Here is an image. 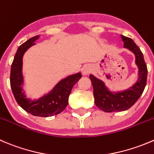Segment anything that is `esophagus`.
<instances>
[{
    "label": "esophagus",
    "instance_id": "esophagus-1",
    "mask_svg": "<svg viewBox=\"0 0 154 154\" xmlns=\"http://www.w3.org/2000/svg\"><path fill=\"white\" fill-rule=\"evenodd\" d=\"M83 75H86V74H88L89 73V71H91V68L89 66H88V65H85V66H83Z\"/></svg>",
    "mask_w": 154,
    "mask_h": 154
}]
</instances>
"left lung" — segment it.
<instances>
[{"instance_id": "8db88e82", "label": "left lung", "mask_w": 154, "mask_h": 154, "mask_svg": "<svg viewBox=\"0 0 154 154\" xmlns=\"http://www.w3.org/2000/svg\"><path fill=\"white\" fill-rule=\"evenodd\" d=\"M125 48L135 54V63L138 67V79L136 83L126 90L113 93L110 92L104 82L90 74L89 78L93 86V95L97 107L103 111L120 112L130 108L142 95L147 83V68L143 53L131 38L121 35Z\"/></svg>"}]
</instances>
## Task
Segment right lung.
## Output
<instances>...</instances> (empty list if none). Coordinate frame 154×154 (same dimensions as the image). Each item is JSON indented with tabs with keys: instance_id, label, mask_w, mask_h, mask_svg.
Returning a JSON list of instances; mask_svg holds the SVG:
<instances>
[{
	"instance_id": "add662e5",
	"label": "right lung",
	"mask_w": 154,
	"mask_h": 154,
	"mask_svg": "<svg viewBox=\"0 0 154 154\" xmlns=\"http://www.w3.org/2000/svg\"><path fill=\"white\" fill-rule=\"evenodd\" d=\"M37 35L19 46L15 54L10 71V86L16 101L25 111L37 117H47L63 111L68 104V97L73 86L81 78V73L73 74L57 83L51 92L36 101L26 98L22 92L23 77L22 74V57L28 48L34 45V41L39 38Z\"/></svg>"
}]
</instances>
